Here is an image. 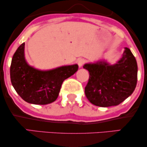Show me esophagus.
<instances>
[{"label": "esophagus", "instance_id": "34e87169", "mask_svg": "<svg viewBox=\"0 0 147 147\" xmlns=\"http://www.w3.org/2000/svg\"><path fill=\"white\" fill-rule=\"evenodd\" d=\"M84 63H85V60L84 59H79L78 60V64L80 67H82V65L84 64Z\"/></svg>", "mask_w": 147, "mask_h": 147}]
</instances>
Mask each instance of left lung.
Here are the masks:
<instances>
[{
	"label": "left lung",
	"instance_id": "1",
	"mask_svg": "<svg viewBox=\"0 0 147 147\" xmlns=\"http://www.w3.org/2000/svg\"><path fill=\"white\" fill-rule=\"evenodd\" d=\"M84 68L90 73L86 96L95 106H117L131 95L136 88L137 63L127 47L121 59L114 65L102 61L85 64Z\"/></svg>",
	"mask_w": 147,
	"mask_h": 147
}]
</instances>
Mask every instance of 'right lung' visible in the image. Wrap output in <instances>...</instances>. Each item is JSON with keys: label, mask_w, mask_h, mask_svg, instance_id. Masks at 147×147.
<instances>
[{"label": "right lung", "mask_w": 147, "mask_h": 147, "mask_svg": "<svg viewBox=\"0 0 147 147\" xmlns=\"http://www.w3.org/2000/svg\"><path fill=\"white\" fill-rule=\"evenodd\" d=\"M25 43L14 53L10 75L12 85L23 100L30 104H45L55 101L63 82L78 71L77 64L41 71L28 65L24 54Z\"/></svg>", "instance_id": "add662e5"}]
</instances>
